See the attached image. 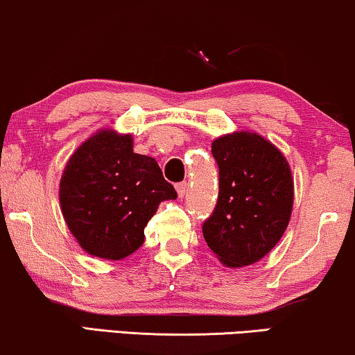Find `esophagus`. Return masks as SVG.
Wrapping results in <instances>:
<instances>
[{"mask_svg": "<svg viewBox=\"0 0 355 355\" xmlns=\"http://www.w3.org/2000/svg\"><path fill=\"white\" fill-rule=\"evenodd\" d=\"M187 182H179V184H176V191H178V196L179 197H184L186 196V192H187Z\"/></svg>", "mask_w": 355, "mask_h": 355, "instance_id": "obj_1", "label": "esophagus"}]
</instances>
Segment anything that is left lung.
<instances>
[{
	"instance_id": "obj_1",
	"label": "left lung",
	"mask_w": 355,
	"mask_h": 355,
	"mask_svg": "<svg viewBox=\"0 0 355 355\" xmlns=\"http://www.w3.org/2000/svg\"><path fill=\"white\" fill-rule=\"evenodd\" d=\"M220 193L203 237L223 265L242 268L268 254L283 237L294 203L288 159L257 132L237 130L213 140Z\"/></svg>"
}]
</instances>
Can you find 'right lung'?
I'll list each match as a JSON object with an SVG mask.
<instances>
[{
  "instance_id": "1",
  "label": "right lung",
  "mask_w": 355,
  "mask_h": 355,
  "mask_svg": "<svg viewBox=\"0 0 355 355\" xmlns=\"http://www.w3.org/2000/svg\"><path fill=\"white\" fill-rule=\"evenodd\" d=\"M178 197L155 158L134 153L130 134L101 129L66 163L60 203L87 254L123 260L144 244V230L163 200Z\"/></svg>"
}]
</instances>
